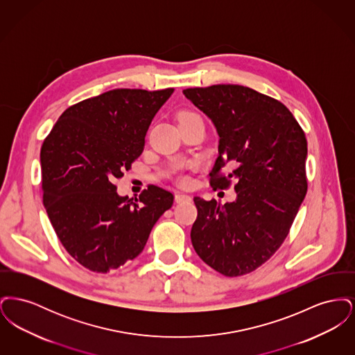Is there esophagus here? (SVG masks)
Returning <instances> with one entry per match:
<instances>
[{
  "label": "esophagus",
  "instance_id": "34e87169",
  "mask_svg": "<svg viewBox=\"0 0 355 355\" xmlns=\"http://www.w3.org/2000/svg\"><path fill=\"white\" fill-rule=\"evenodd\" d=\"M190 200V196L184 194V193H175V202H184V201H189Z\"/></svg>",
  "mask_w": 355,
  "mask_h": 355
}]
</instances>
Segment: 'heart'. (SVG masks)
Listing matches in <instances>:
<instances>
[{"label":"heart","instance_id":"1","mask_svg":"<svg viewBox=\"0 0 355 355\" xmlns=\"http://www.w3.org/2000/svg\"><path fill=\"white\" fill-rule=\"evenodd\" d=\"M196 117H200L197 113H193V112H182L180 114V122L186 121V119H196Z\"/></svg>","mask_w":355,"mask_h":355}]
</instances>
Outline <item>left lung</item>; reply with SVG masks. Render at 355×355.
Returning <instances> with one entry per match:
<instances>
[{
	"instance_id": "8db88e82",
	"label": "left lung",
	"mask_w": 355,
	"mask_h": 355,
	"mask_svg": "<svg viewBox=\"0 0 355 355\" xmlns=\"http://www.w3.org/2000/svg\"><path fill=\"white\" fill-rule=\"evenodd\" d=\"M184 94L220 135L210 185L236 181L234 202L194 197L193 248L226 277L252 272L279 249L306 196L304 130L284 103L246 86L190 87Z\"/></svg>"
}]
</instances>
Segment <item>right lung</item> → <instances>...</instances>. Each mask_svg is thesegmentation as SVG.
Listing matches in <instances>:
<instances>
[{
	"label": "right lung",
	"mask_w": 355,
	"mask_h": 355,
	"mask_svg": "<svg viewBox=\"0 0 355 355\" xmlns=\"http://www.w3.org/2000/svg\"><path fill=\"white\" fill-rule=\"evenodd\" d=\"M174 89H114L68 107L41 148L44 206L62 246L96 272L135 259L174 196L149 185L133 201L114 181L141 155Z\"/></svg>",
	"instance_id": "right-lung-1"
}]
</instances>
